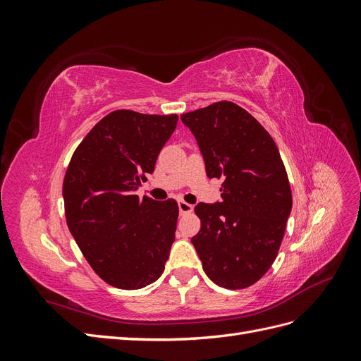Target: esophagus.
Instances as JSON below:
<instances>
[{"instance_id": "esophagus-1", "label": "esophagus", "mask_w": 361, "mask_h": 361, "mask_svg": "<svg viewBox=\"0 0 361 361\" xmlns=\"http://www.w3.org/2000/svg\"><path fill=\"white\" fill-rule=\"evenodd\" d=\"M178 206H179V212L180 214H190L192 211V204L183 202V200H179Z\"/></svg>"}]
</instances>
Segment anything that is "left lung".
Masks as SVG:
<instances>
[{
  "mask_svg": "<svg viewBox=\"0 0 361 361\" xmlns=\"http://www.w3.org/2000/svg\"><path fill=\"white\" fill-rule=\"evenodd\" d=\"M204 159L207 178L223 179L221 202L199 203L191 243L206 276L244 289L274 264L292 209L285 164L274 140L239 105L221 101L180 116Z\"/></svg>",
  "mask_w": 361,
  "mask_h": 361,
  "instance_id": "8db88e82",
  "label": "left lung"
}]
</instances>
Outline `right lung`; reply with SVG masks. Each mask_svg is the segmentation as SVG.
<instances>
[{
  "mask_svg": "<svg viewBox=\"0 0 361 361\" xmlns=\"http://www.w3.org/2000/svg\"><path fill=\"white\" fill-rule=\"evenodd\" d=\"M178 116L117 110L73 152L63 182L66 223L93 271L118 289H141L161 277L174 241L176 200L140 199Z\"/></svg>",
  "mask_w": 361,
  "mask_h": 361,
  "instance_id": "right-lung-1",
  "label": "right lung"
}]
</instances>
